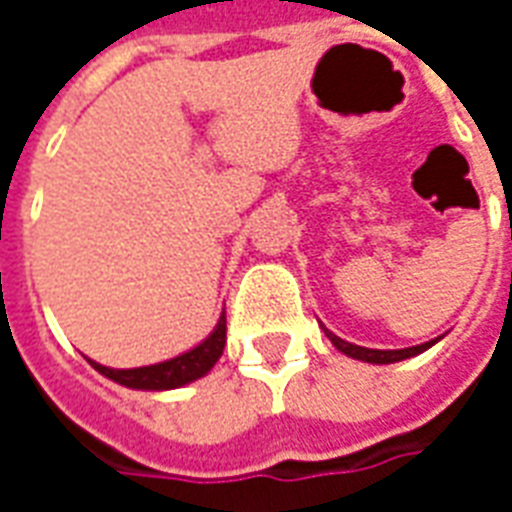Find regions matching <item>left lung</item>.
<instances>
[{"label": "left lung", "instance_id": "obj_1", "mask_svg": "<svg viewBox=\"0 0 512 512\" xmlns=\"http://www.w3.org/2000/svg\"><path fill=\"white\" fill-rule=\"evenodd\" d=\"M323 334L332 340V345L337 351H343L345 356H351V359H359V362H370V365H392V362H403V359H411V356L422 354V351H428L430 345H436L444 337H436V340H428V343L422 345H411V348H395V351H378V348H362V345L354 343H345L343 337H337L334 332H329L326 326H323Z\"/></svg>", "mask_w": 512, "mask_h": 512}]
</instances>
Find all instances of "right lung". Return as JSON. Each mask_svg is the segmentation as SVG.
<instances>
[{
	"label": "right lung",
	"instance_id": "1",
	"mask_svg": "<svg viewBox=\"0 0 512 512\" xmlns=\"http://www.w3.org/2000/svg\"><path fill=\"white\" fill-rule=\"evenodd\" d=\"M227 343V321H224V312L219 315V323L213 326V332L197 343L189 351L172 356L167 362H156V365L145 367H128V370H117V367L98 365L93 359H87L90 365L106 376L109 381H115L128 389H145V392H164V389H180V386L191 384L197 378L208 376L213 365L219 362V356Z\"/></svg>",
	"mask_w": 512,
	"mask_h": 512
}]
</instances>
